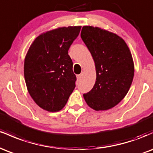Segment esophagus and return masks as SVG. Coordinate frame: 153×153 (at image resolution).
Segmentation results:
<instances>
[{
    "label": "esophagus",
    "instance_id": "esophagus-1",
    "mask_svg": "<svg viewBox=\"0 0 153 153\" xmlns=\"http://www.w3.org/2000/svg\"><path fill=\"white\" fill-rule=\"evenodd\" d=\"M81 78H82V74L77 75V80H78V81H80V80H81Z\"/></svg>",
    "mask_w": 153,
    "mask_h": 153
}]
</instances>
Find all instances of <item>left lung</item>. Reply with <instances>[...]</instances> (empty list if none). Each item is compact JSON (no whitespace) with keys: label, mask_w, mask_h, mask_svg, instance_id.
I'll return each mask as SVG.
<instances>
[{"label":"left lung","mask_w":153,"mask_h":153,"mask_svg":"<svg viewBox=\"0 0 153 153\" xmlns=\"http://www.w3.org/2000/svg\"><path fill=\"white\" fill-rule=\"evenodd\" d=\"M80 36L96 71L94 86L83 94L84 99L96 111L110 109L125 97L132 82L134 67L130 50L122 38L99 27L82 26Z\"/></svg>","instance_id":"8db88e82"}]
</instances>
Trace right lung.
I'll use <instances>...</instances> for the list:
<instances>
[{
    "mask_svg": "<svg viewBox=\"0 0 153 153\" xmlns=\"http://www.w3.org/2000/svg\"><path fill=\"white\" fill-rule=\"evenodd\" d=\"M81 26L59 27L42 33L24 59V78L34 102L47 111L64 108L75 87L76 76L68 50Z\"/></svg>",
    "mask_w": 153,
    "mask_h": 153,
    "instance_id": "1",
    "label": "right lung"
}]
</instances>
